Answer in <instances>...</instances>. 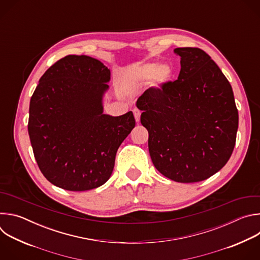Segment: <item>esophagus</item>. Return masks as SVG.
<instances>
[{
    "label": "esophagus",
    "instance_id": "esophagus-1",
    "mask_svg": "<svg viewBox=\"0 0 260 260\" xmlns=\"http://www.w3.org/2000/svg\"><path fill=\"white\" fill-rule=\"evenodd\" d=\"M134 116H135V119L137 122L140 121V117H141V111L139 109H134Z\"/></svg>",
    "mask_w": 260,
    "mask_h": 260
}]
</instances>
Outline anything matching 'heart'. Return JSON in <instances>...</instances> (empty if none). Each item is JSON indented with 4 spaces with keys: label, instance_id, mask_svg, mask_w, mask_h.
Instances as JSON below:
<instances>
[{
    "label": "heart",
    "instance_id": "b5f03b06",
    "mask_svg": "<svg viewBox=\"0 0 260 260\" xmlns=\"http://www.w3.org/2000/svg\"><path fill=\"white\" fill-rule=\"evenodd\" d=\"M173 75V68L170 63H146L140 69V77L142 79L153 78V84L155 86H160L167 83Z\"/></svg>",
    "mask_w": 260,
    "mask_h": 260
}]
</instances>
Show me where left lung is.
Returning <instances> with one entry per match:
<instances>
[{"label": "left lung", "instance_id": "left-lung-1", "mask_svg": "<svg viewBox=\"0 0 260 260\" xmlns=\"http://www.w3.org/2000/svg\"><path fill=\"white\" fill-rule=\"evenodd\" d=\"M174 52L181 57L178 79L148 88L137 107L157 171L176 182H200L229 161L239 113L232 85L204 50L182 47Z\"/></svg>", "mask_w": 260, "mask_h": 260}]
</instances>
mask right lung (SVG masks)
<instances>
[{
  "label": "right lung",
  "mask_w": 260,
  "mask_h": 260,
  "mask_svg": "<svg viewBox=\"0 0 260 260\" xmlns=\"http://www.w3.org/2000/svg\"><path fill=\"white\" fill-rule=\"evenodd\" d=\"M110 70L87 55H67L40 78L29 102L28 135L37 164L55 186L90 190L113 172L119 146L136 125L132 111L104 114Z\"/></svg>",
  "instance_id": "right-lung-1"
}]
</instances>
